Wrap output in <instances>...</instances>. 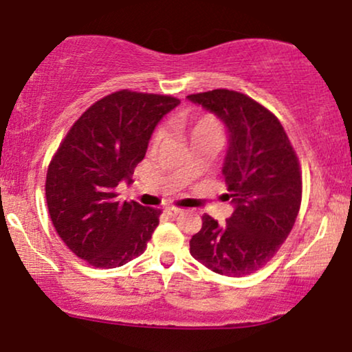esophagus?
Segmentation results:
<instances>
[{
    "label": "esophagus",
    "instance_id": "34e87169",
    "mask_svg": "<svg viewBox=\"0 0 352 352\" xmlns=\"http://www.w3.org/2000/svg\"><path fill=\"white\" fill-rule=\"evenodd\" d=\"M164 212H166L169 217H176V216H179V214H181V209H177V208H166V209H164Z\"/></svg>",
    "mask_w": 352,
    "mask_h": 352
}]
</instances>
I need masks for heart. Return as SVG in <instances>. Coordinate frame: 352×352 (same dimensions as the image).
<instances>
[{"label":"heart","mask_w":352,"mask_h":352,"mask_svg":"<svg viewBox=\"0 0 352 352\" xmlns=\"http://www.w3.org/2000/svg\"><path fill=\"white\" fill-rule=\"evenodd\" d=\"M179 128L184 131V135H188L191 143L199 142V140L204 138L219 140V135H221L217 122L210 117H201L196 120H189V122H181ZM160 138L161 133L155 136V142H160Z\"/></svg>","instance_id":"1"}]
</instances>
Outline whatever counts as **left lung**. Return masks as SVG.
Returning a JSON list of instances; mask_svg holds the SVG:
<instances>
[{"label": "left lung", "instance_id": "obj_1", "mask_svg": "<svg viewBox=\"0 0 352 352\" xmlns=\"http://www.w3.org/2000/svg\"><path fill=\"white\" fill-rule=\"evenodd\" d=\"M188 100L224 123L229 146L222 175L234 206L226 224L202 216L189 242L191 255L216 274L250 275L274 257L298 216V158L275 115L247 95L217 89Z\"/></svg>", "mask_w": 352, "mask_h": 352}]
</instances>
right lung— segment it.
<instances>
[{
	"label": "right lung",
	"mask_w": 352,
	"mask_h": 352,
	"mask_svg": "<svg viewBox=\"0 0 352 352\" xmlns=\"http://www.w3.org/2000/svg\"><path fill=\"white\" fill-rule=\"evenodd\" d=\"M179 103L120 90L95 102L69 130L49 164L45 199L57 234L78 258L115 268L146 249L161 210L120 202L115 188L133 183L156 125Z\"/></svg>",
	"instance_id": "add662e5"
}]
</instances>
